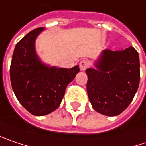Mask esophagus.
Segmentation results:
<instances>
[{"instance_id": "esophagus-1", "label": "esophagus", "mask_w": 146, "mask_h": 146, "mask_svg": "<svg viewBox=\"0 0 146 146\" xmlns=\"http://www.w3.org/2000/svg\"><path fill=\"white\" fill-rule=\"evenodd\" d=\"M89 66V62L87 59H82L79 63V67L81 70H85Z\"/></svg>"}]
</instances>
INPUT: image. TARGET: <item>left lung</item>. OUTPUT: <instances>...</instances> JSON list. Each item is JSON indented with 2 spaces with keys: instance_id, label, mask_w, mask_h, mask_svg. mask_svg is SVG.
Instances as JSON below:
<instances>
[{
  "instance_id": "1",
  "label": "left lung",
  "mask_w": 146,
  "mask_h": 146,
  "mask_svg": "<svg viewBox=\"0 0 146 146\" xmlns=\"http://www.w3.org/2000/svg\"><path fill=\"white\" fill-rule=\"evenodd\" d=\"M96 66L88 68L87 91L93 109L108 116L121 114L130 105L140 83V59L133 47L105 49Z\"/></svg>"
}]
</instances>
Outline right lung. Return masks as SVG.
<instances>
[{"mask_svg": "<svg viewBox=\"0 0 146 146\" xmlns=\"http://www.w3.org/2000/svg\"><path fill=\"white\" fill-rule=\"evenodd\" d=\"M43 27L29 32L15 45L10 68L12 89L18 101L30 113L44 116L55 111L64 98L67 86L80 71L48 67L39 61L35 41Z\"/></svg>", "mask_w": 146, "mask_h": 146, "instance_id": "obj_1", "label": "right lung"}]
</instances>
